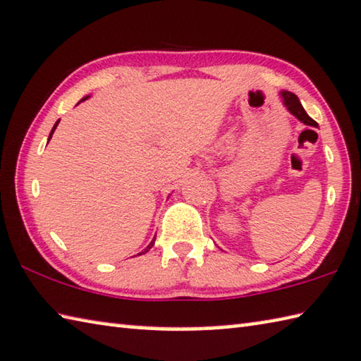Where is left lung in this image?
Wrapping results in <instances>:
<instances>
[{
    "label": "left lung",
    "mask_w": 361,
    "mask_h": 361,
    "mask_svg": "<svg viewBox=\"0 0 361 361\" xmlns=\"http://www.w3.org/2000/svg\"><path fill=\"white\" fill-rule=\"evenodd\" d=\"M281 98H283V104L286 106V109L293 114L295 118H299L302 123L305 125H310V127H317V122L312 117H308V114L305 112V109L302 107L299 98L294 93H290V91H281Z\"/></svg>",
    "instance_id": "8db88e82"
}]
</instances>
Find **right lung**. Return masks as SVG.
I'll use <instances>...</instances> for the list:
<instances>
[{
	"instance_id": "1",
	"label": "right lung",
	"mask_w": 361,
	"mask_h": 361,
	"mask_svg": "<svg viewBox=\"0 0 361 361\" xmlns=\"http://www.w3.org/2000/svg\"><path fill=\"white\" fill-rule=\"evenodd\" d=\"M87 98H88V96H85V98H83L82 101H85V99H87ZM57 123H59V120H57V122L54 123V127H53V130H51V133H49V138H48V141L51 140V136H53V133H54V130H56V127H57ZM154 243H156V238H154V239H152V241L149 243V245H147V247L145 249V252H141V254H146V252H147V250H149V249L152 247V245H154ZM141 254H138V255H141Z\"/></svg>"
}]
</instances>
